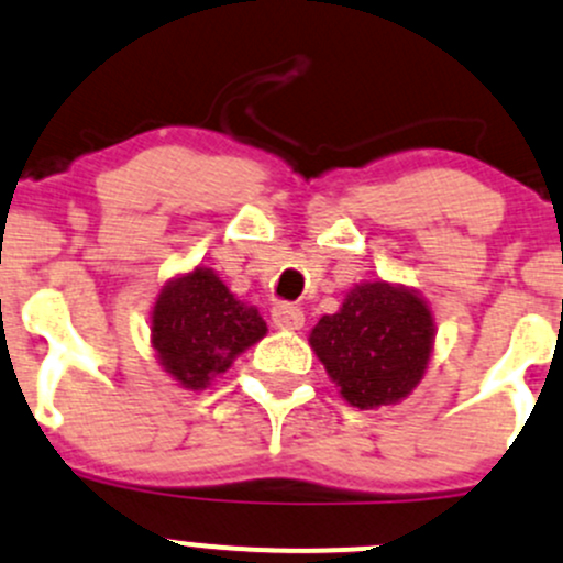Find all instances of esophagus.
<instances>
[{
    "instance_id": "1",
    "label": "esophagus",
    "mask_w": 563,
    "mask_h": 563,
    "mask_svg": "<svg viewBox=\"0 0 563 563\" xmlns=\"http://www.w3.org/2000/svg\"><path fill=\"white\" fill-rule=\"evenodd\" d=\"M271 320H274V324L279 330H300L303 328L306 317L298 306L279 303V306H274V311H271Z\"/></svg>"
}]
</instances>
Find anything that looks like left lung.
Instances as JSON below:
<instances>
[{
    "instance_id": "1",
    "label": "left lung",
    "mask_w": 563,
    "mask_h": 563,
    "mask_svg": "<svg viewBox=\"0 0 563 563\" xmlns=\"http://www.w3.org/2000/svg\"><path fill=\"white\" fill-rule=\"evenodd\" d=\"M309 344L350 407H396L426 376L437 317L407 284L361 282L335 314H324L311 328Z\"/></svg>"
}]
</instances>
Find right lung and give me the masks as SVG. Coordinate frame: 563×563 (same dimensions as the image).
I'll return each instance as SVG.
<instances>
[{
    "label": "right lung",
    "mask_w": 563,
    "mask_h": 563,
    "mask_svg": "<svg viewBox=\"0 0 563 563\" xmlns=\"http://www.w3.org/2000/svg\"><path fill=\"white\" fill-rule=\"evenodd\" d=\"M152 346L159 368L184 390H206L268 324L208 265L170 276L152 306Z\"/></svg>",
    "instance_id": "add662e5"
}]
</instances>
